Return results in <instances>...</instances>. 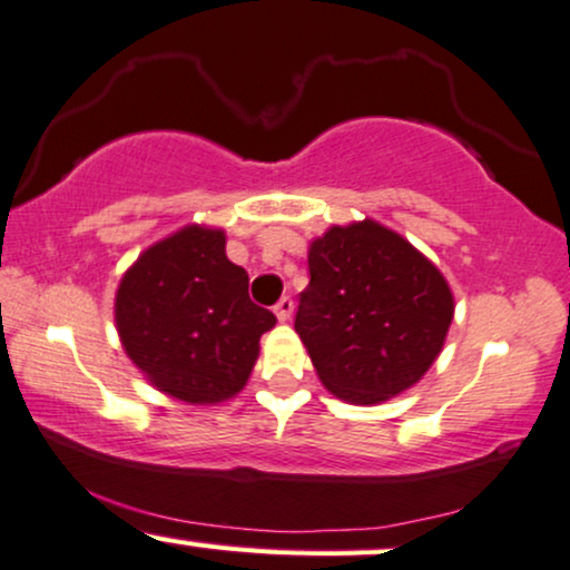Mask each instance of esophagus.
<instances>
[{
	"label": "esophagus",
	"mask_w": 570,
	"mask_h": 570,
	"mask_svg": "<svg viewBox=\"0 0 570 570\" xmlns=\"http://www.w3.org/2000/svg\"><path fill=\"white\" fill-rule=\"evenodd\" d=\"M293 298L291 296H283L277 301V304H274V314H277V320L279 323H287V320H291V314H293Z\"/></svg>",
	"instance_id": "obj_1"
}]
</instances>
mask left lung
I'll return each mask as SVG.
<instances>
[{
	"label": "left lung",
	"mask_w": 570,
	"mask_h": 570,
	"mask_svg": "<svg viewBox=\"0 0 570 570\" xmlns=\"http://www.w3.org/2000/svg\"><path fill=\"white\" fill-rule=\"evenodd\" d=\"M451 320L443 274L400 234L363 220L312 243L296 333L320 381L346 403L373 405L416 384Z\"/></svg>",
	"instance_id": "8db88e82"
}]
</instances>
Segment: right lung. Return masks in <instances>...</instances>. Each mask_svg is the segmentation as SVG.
<instances>
[{"mask_svg":"<svg viewBox=\"0 0 570 570\" xmlns=\"http://www.w3.org/2000/svg\"><path fill=\"white\" fill-rule=\"evenodd\" d=\"M224 245V232L189 226L149 247L117 291L125 352L184 403H220L243 390L261 336L277 323L247 296V272Z\"/></svg>","mask_w":570,"mask_h":570,"instance_id":"right-lung-1","label":"right lung"}]
</instances>
